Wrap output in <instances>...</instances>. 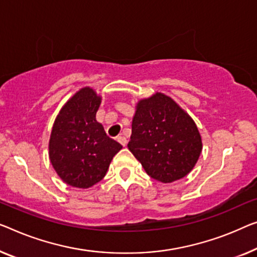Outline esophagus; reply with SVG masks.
<instances>
[{
	"label": "esophagus",
	"mask_w": 257,
	"mask_h": 257,
	"mask_svg": "<svg viewBox=\"0 0 257 257\" xmlns=\"http://www.w3.org/2000/svg\"><path fill=\"white\" fill-rule=\"evenodd\" d=\"M117 142L122 145V147H125V145H127V139H125V137H123V136H118Z\"/></svg>",
	"instance_id": "1"
}]
</instances>
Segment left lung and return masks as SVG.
<instances>
[{"mask_svg": "<svg viewBox=\"0 0 257 257\" xmlns=\"http://www.w3.org/2000/svg\"><path fill=\"white\" fill-rule=\"evenodd\" d=\"M202 148L196 123L171 97L156 92L137 102L128 149L152 179L171 183L185 178Z\"/></svg>", "mask_w": 257, "mask_h": 257, "instance_id": "8db88e82", "label": "left lung"}]
</instances>
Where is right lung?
I'll list each match as a JSON object with an SVG mask.
<instances>
[{
  "instance_id": "1",
  "label": "right lung",
  "mask_w": 257,
  "mask_h": 257,
  "mask_svg": "<svg viewBox=\"0 0 257 257\" xmlns=\"http://www.w3.org/2000/svg\"><path fill=\"white\" fill-rule=\"evenodd\" d=\"M100 104L97 92L83 87L63 105L53 124L49 160L61 180L76 188H90L102 180L122 149L95 120Z\"/></svg>"
}]
</instances>
